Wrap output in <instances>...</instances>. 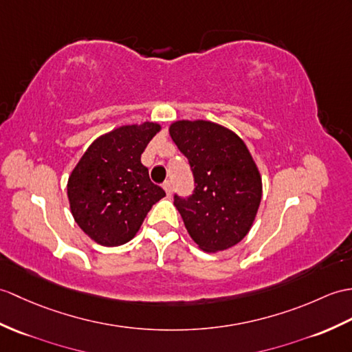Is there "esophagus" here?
Segmentation results:
<instances>
[{
  "instance_id": "obj_1",
  "label": "esophagus",
  "mask_w": 352,
  "mask_h": 352,
  "mask_svg": "<svg viewBox=\"0 0 352 352\" xmlns=\"http://www.w3.org/2000/svg\"><path fill=\"white\" fill-rule=\"evenodd\" d=\"M163 189H165L168 196H170V193H173V182H169V179H166V182L163 183Z\"/></svg>"
}]
</instances>
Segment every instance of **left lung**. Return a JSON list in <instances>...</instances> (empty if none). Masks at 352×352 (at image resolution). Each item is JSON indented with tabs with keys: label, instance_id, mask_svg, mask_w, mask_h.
<instances>
[{
	"label": "left lung",
	"instance_id": "1",
	"mask_svg": "<svg viewBox=\"0 0 352 352\" xmlns=\"http://www.w3.org/2000/svg\"><path fill=\"white\" fill-rule=\"evenodd\" d=\"M169 133L189 160L195 182L189 196L174 195L187 232L206 252L235 246L248 235L263 195L248 146L211 121H177Z\"/></svg>",
	"mask_w": 352,
	"mask_h": 352
}]
</instances>
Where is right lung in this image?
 Masks as SVG:
<instances>
[{"instance_id":"obj_1","label":"right lung","mask_w":352,"mask_h":352,"mask_svg":"<svg viewBox=\"0 0 352 352\" xmlns=\"http://www.w3.org/2000/svg\"><path fill=\"white\" fill-rule=\"evenodd\" d=\"M159 130L156 122L112 130L97 138L73 169L67 183L72 214L102 246L132 240L151 207L166 195L141 163Z\"/></svg>"}]
</instances>
